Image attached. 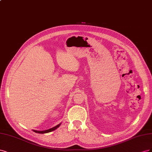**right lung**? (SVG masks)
Instances as JSON below:
<instances>
[{
    "label": "right lung",
    "mask_w": 152,
    "mask_h": 152,
    "mask_svg": "<svg viewBox=\"0 0 152 152\" xmlns=\"http://www.w3.org/2000/svg\"><path fill=\"white\" fill-rule=\"evenodd\" d=\"M61 123L58 124V125H57V126H54V127H53V128H50V129H47V130H44V131H37V130L33 129V131L34 132H35V133H40V134H44V133H50V132L56 130V129H57V128H58V127H59V126H61Z\"/></svg>",
    "instance_id": "1"
}]
</instances>
